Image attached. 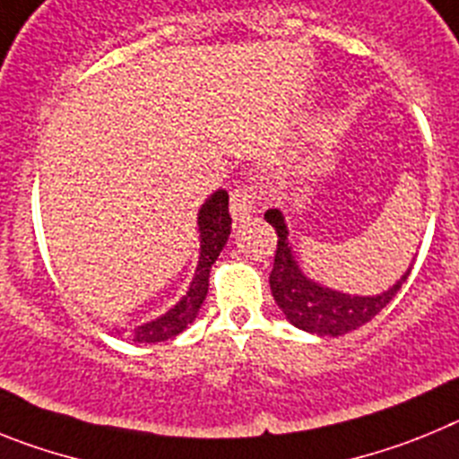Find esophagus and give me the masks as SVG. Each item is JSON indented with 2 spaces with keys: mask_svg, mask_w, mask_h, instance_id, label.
I'll use <instances>...</instances> for the list:
<instances>
[{
  "mask_svg": "<svg viewBox=\"0 0 459 459\" xmlns=\"http://www.w3.org/2000/svg\"><path fill=\"white\" fill-rule=\"evenodd\" d=\"M259 197L255 193L253 186H238L232 190V197H230V211H232L234 221L243 222L246 218H250L257 211Z\"/></svg>",
  "mask_w": 459,
  "mask_h": 459,
  "instance_id": "1",
  "label": "esophagus"
}]
</instances>
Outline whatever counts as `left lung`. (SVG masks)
<instances>
[{"instance_id": "8db88e82", "label": "left lung", "mask_w": 459, "mask_h": 459, "mask_svg": "<svg viewBox=\"0 0 459 459\" xmlns=\"http://www.w3.org/2000/svg\"><path fill=\"white\" fill-rule=\"evenodd\" d=\"M264 218L278 234L273 271L269 275L271 294L280 310L285 312L287 322L307 333L333 335L335 338V335H344L363 326L391 303L393 296L411 273V266H409L395 285L375 296L344 294V291L324 287L303 273L290 243L285 216L278 209H269Z\"/></svg>"}]
</instances>
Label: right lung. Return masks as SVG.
I'll return each mask as SVG.
<instances>
[{
  "label": "right lung",
  "mask_w": 459,
  "mask_h": 459,
  "mask_svg": "<svg viewBox=\"0 0 459 459\" xmlns=\"http://www.w3.org/2000/svg\"><path fill=\"white\" fill-rule=\"evenodd\" d=\"M197 230H200V259H197V269L190 280L188 291L165 315L137 326L133 331V342H163V340H169L186 331L188 324H193V319L197 317V312L206 299V291H209L211 264L222 253L227 238H230V230H232L227 190L218 188L200 206Z\"/></svg>",
  "instance_id": "1"
}]
</instances>
